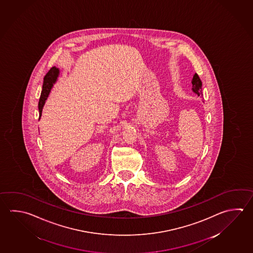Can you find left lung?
<instances>
[{"instance_id": "8db88e82", "label": "left lung", "mask_w": 253, "mask_h": 253, "mask_svg": "<svg viewBox=\"0 0 253 253\" xmlns=\"http://www.w3.org/2000/svg\"><path fill=\"white\" fill-rule=\"evenodd\" d=\"M192 84H193V91L198 94V96L202 95V80L201 78H199L197 73L194 74L193 76V80H192Z\"/></svg>"}]
</instances>
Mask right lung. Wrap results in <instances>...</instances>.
Segmentation results:
<instances>
[{
	"label": "right lung",
	"mask_w": 253,
	"mask_h": 253,
	"mask_svg": "<svg viewBox=\"0 0 253 253\" xmlns=\"http://www.w3.org/2000/svg\"><path fill=\"white\" fill-rule=\"evenodd\" d=\"M59 76V69H56L55 67L51 68L43 78V84H42V89L41 96L38 102V109H39V118L42 115V107L44 105L47 97L51 92V87L53 84L55 83L57 78Z\"/></svg>",
	"instance_id": "right-lung-1"
}]
</instances>
